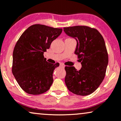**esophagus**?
<instances>
[{"label":"esophagus","instance_id":"esophagus-1","mask_svg":"<svg viewBox=\"0 0 121 121\" xmlns=\"http://www.w3.org/2000/svg\"><path fill=\"white\" fill-rule=\"evenodd\" d=\"M60 66L61 68H65V65L63 64H60Z\"/></svg>","mask_w":121,"mask_h":121}]
</instances>
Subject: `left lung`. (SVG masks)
Returning a JSON list of instances; mask_svg holds the SVG:
<instances>
[{"instance_id": "8db88e82", "label": "left lung", "mask_w": 121, "mask_h": 121, "mask_svg": "<svg viewBox=\"0 0 121 121\" xmlns=\"http://www.w3.org/2000/svg\"><path fill=\"white\" fill-rule=\"evenodd\" d=\"M64 30L77 40L74 53L82 64L79 70L65 67V84L73 94L88 95L99 87L105 75L108 55L104 38L97 29L87 26L64 27Z\"/></svg>"}]
</instances>
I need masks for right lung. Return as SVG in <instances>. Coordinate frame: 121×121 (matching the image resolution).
Segmentation results:
<instances>
[{
	"label": "right lung",
	"mask_w": 121,
	"mask_h": 121,
	"mask_svg": "<svg viewBox=\"0 0 121 121\" xmlns=\"http://www.w3.org/2000/svg\"><path fill=\"white\" fill-rule=\"evenodd\" d=\"M62 29L41 24L30 26L17 40L13 52L12 71L25 92L40 95L47 91L53 83V72L59 64L48 62L43 53Z\"/></svg>",
	"instance_id": "add662e5"
}]
</instances>
